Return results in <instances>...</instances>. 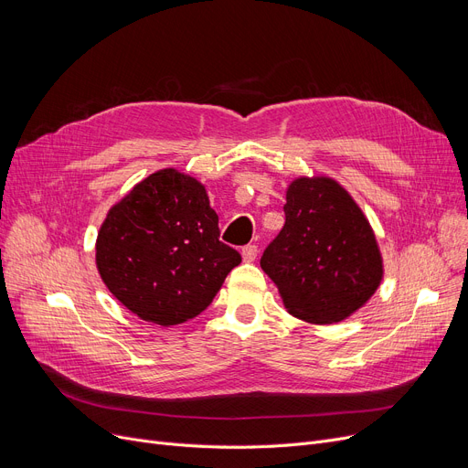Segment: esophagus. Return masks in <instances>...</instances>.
Segmentation results:
<instances>
[{"label": "esophagus", "mask_w": 468, "mask_h": 468, "mask_svg": "<svg viewBox=\"0 0 468 468\" xmlns=\"http://www.w3.org/2000/svg\"><path fill=\"white\" fill-rule=\"evenodd\" d=\"M242 260L244 261H254L256 260V256H258V247H256V244H247V247H242Z\"/></svg>", "instance_id": "34e87169"}]
</instances>
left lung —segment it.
I'll list each match as a JSON object with an SVG mask.
<instances>
[{"mask_svg": "<svg viewBox=\"0 0 468 468\" xmlns=\"http://www.w3.org/2000/svg\"><path fill=\"white\" fill-rule=\"evenodd\" d=\"M284 228L261 256L290 314L311 324L349 318L383 281L370 221L349 191L328 176H302L286 189Z\"/></svg>", "mask_w": 468, "mask_h": 468, "instance_id": "obj_1", "label": "left lung"}]
</instances>
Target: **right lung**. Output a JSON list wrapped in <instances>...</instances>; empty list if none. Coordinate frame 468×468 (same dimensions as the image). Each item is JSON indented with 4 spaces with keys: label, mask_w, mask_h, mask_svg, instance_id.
Returning a JSON list of instances; mask_svg holds the SVG:
<instances>
[{
    "label": "right lung",
    "mask_w": 468,
    "mask_h": 468,
    "mask_svg": "<svg viewBox=\"0 0 468 468\" xmlns=\"http://www.w3.org/2000/svg\"><path fill=\"white\" fill-rule=\"evenodd\" d=\"M239 263L240 254L219 240L205 186L176 168L138 182L96 237V267L108 290L159 326L203 313Z\"/></svg>",
    "instance_id": "1"
}]
</instances>
